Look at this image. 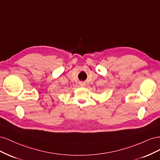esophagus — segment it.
Here are the masks:
<instances>
[{
	"instance_id": "34e87169",
	"label": "esophagus",
	"mask_w": 160,
	"mask_h": 160,
	"mask_svg": "<svg viewBox=\"0 0 160 160\" xmlns=\"http://www.w3.org/2000/svg\"><path fill=\"white\" fill-rule=\"evenodd\" d=\"M81 86H82V87H85V84L84 83H82L81 84Z\"/></svg>"
}]
</instances>
